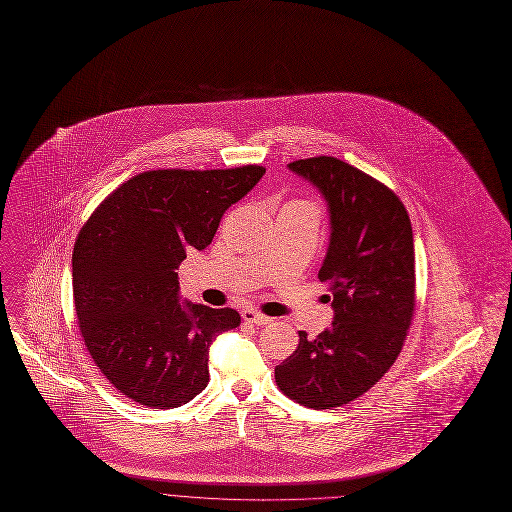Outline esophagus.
<instances>
[{
	"label": "esophagus",
	"instance_id": "1",
	"mask_svg": "<svg viewBox=\"0 0 512 512\" xmlns=\"http://www.w3.org/2000/svg\"><path fill=\"white\" fill-rule=\"evenodd\" d=\"M241 317L247 321V323H255V325H267L271 323V317L255 311V309H243L241 311Z\"/></svg>",
	"mask_w": 512,
	"mask_h": 512
}]
</instances>
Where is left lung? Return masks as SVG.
Wrapping results in <instances>:
<instances>
[{
  "mask_svg": "<svg viewBox=\"0 0 512 512\" xmlns=\"http://www.w3.org/2000/svg\"><path fill=\"white\" fill-rule=\"evenodd\" d=\"M311 183L329 211V247L319 281L329 285L331 327L275 368L279 390L313 410L366 394L396 362L416 305V261L402 201L360 168L315 156L287 164Z\"/></svg>",
  "mask_w": 512,
  "mask_h": 512,
  "instance_id": "8db88e82",
  "label": "left lung"
}]
</instances>
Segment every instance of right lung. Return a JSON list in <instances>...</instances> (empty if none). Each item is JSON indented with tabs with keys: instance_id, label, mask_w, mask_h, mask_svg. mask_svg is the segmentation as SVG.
Returning a JSON list of instances; mask_svg holds the SVG:
<instances>
[{
	"instance_id": "1",
	"label": "right lung",
	"mask_w": 512,
	"mask_h": 512,
	"mask_svg": "<svg viewBox=\"0 0 512 512\" xmlns=\"http://www.w3.org/2000/svg\"><path fill=\"white\" fill-rule=\"evenodd\" d=\"M265 175L227 170H148L122 183L86 221L72 253L78 325L106 380L148 408H177L209 384L213 339L241 315L185 303L179 265L211 245L223 213Z\"/></svg>"
}]
</instances>
